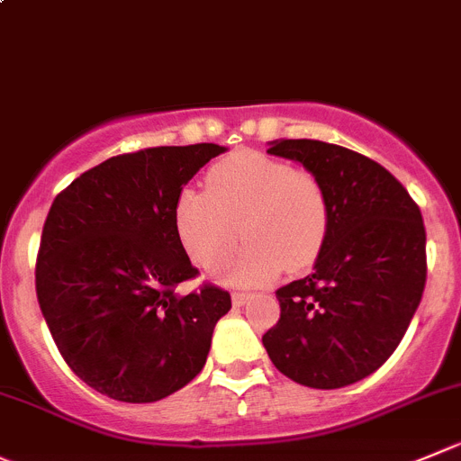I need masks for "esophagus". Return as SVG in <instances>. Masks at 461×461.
<instances>
[{"label":"esophagus","mask_w":461,"mask_h":461,"mask_svg":"<svg viewBox=\"0 0 461 461\" xmlns=\"http://www.w3.org/2000/svg\"><path fill=\"white\" fill-rule=\"evenodd\" d=\"M251 299V294H247V292H233V305H244L247 303V301Z\"/></svg>","instance_id":"esophagus-1"}]
</instances>
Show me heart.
<instances>
[{"label": "heart", "mask_w": 461, "mask_h": 461, "mask_svg": "<svg viewBox=\"0 0 461 461\" xmlns=\"http://www.w3.org/2000/svg\"><path fill=\"white\" fill-rule=\"evenodd\" d=\"M205 187H183L174 205L178 240L205 271L230 260L240 233L249 244L230 271L238 283L308 269L326 247L330 199L310 169L244 149L214 162Z\"/></svg>", "instance_id": "obj_1"}]
</instances>
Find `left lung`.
Instances as JSON below:
<instances>
[{
	"label": "left lung",
	"instance_id": "left-lung-1",
	"mask_svg": "<svg viewBox=\"0 0 461 461\" xmlns=\"http://www.w3.org/2000/svg\"><path fill=\"white\" fill-rule=\"evenodd\" d=\"M274 156L317 174L330 199V233L310 276L276 292L280 319L262 335L294 383L339 389L396 350L425 287V226L398 178L357 151L321 140H276Z\"/></svg>",
	"mask_w": 461,
	"mask_h": 461
}]
</instances>
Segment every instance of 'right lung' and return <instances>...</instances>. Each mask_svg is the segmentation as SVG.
<instances>
[{"instance_id": "obj_1", "label": "right lung", "mask_w": 461, "mask_h": 461, "mask_svg": "<svg viewBox=\"0 0 461 461\" xmlns=\"http://www.w3.org/2000/svg\"><path fill=\"white\" fill-rule=\"evenodd\" d=\"M219 144L151 147L83 172L51 203L36 260L42 317L69 369L124 402H153L205 365L230 294L203 283L174 223L178 192Z\"/></svg>"}]
</instances>
